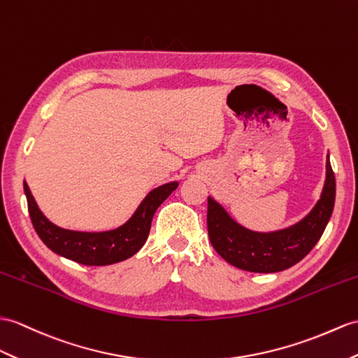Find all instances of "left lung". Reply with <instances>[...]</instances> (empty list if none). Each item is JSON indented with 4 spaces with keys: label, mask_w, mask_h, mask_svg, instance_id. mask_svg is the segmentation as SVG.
Wrapping results in <instances>:
<instances>
[{
    "label": "left lung",
    "mask_w": 358,
    "mask_h": 358,
    "mask_svg": "<svg viewBox=\"0 0 358 358\" xmlns=\"http://www.w3.org/2000/svg\"><path fill=\"white\" fill-rule=\"evenodd\" d=\"M325 184L311 211L289 228L258 232L240 224L213 196H208V234L223 259L246 272L275 273L308 254L324 234L336 202V178L327 156Z\"/></svg>",
    "instance_id": "8db88e82"
}]
</instances>
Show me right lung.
Listing matches in <instances>:
<instances>
[{
  "instance_id": "obj_1",
  "label": "right lung",
  "mask_w": 358,
  "mask_h": 358,
  "mask_svg": "<svg viewBox=\"0 0 358 358\" xmlns=\"http://www.w3.org/2000/svg\"><path fill=\"white\" fill-rule=\"evenodd\" d=\"M179 182L173 180L153 188L138 205L130 219L115 229L101 232H86L65 229L50 222L41 211L31 191L24 180V193L27 197L29 214L34 231L50 250L76 261L83 266H109L134 257L144 246L149 237L152 219L156 209L167 199Z\"/></svg>"
}]
</instances>
